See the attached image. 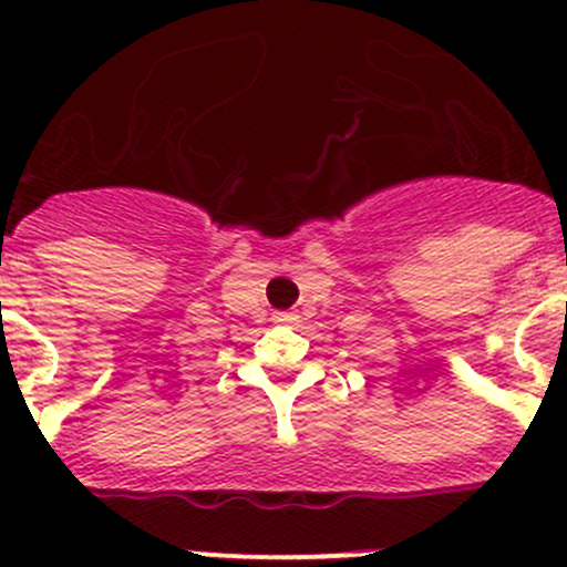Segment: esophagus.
<instances>
[{"label":"esophagus","mask_w":567,"mask_h":567,"mask_svg":"<svg viewBox=\"0 0 567 567\" xmlns=\"http://www.w3.org/2000/svg\"><path fill=\"white\" fill-rule=\"evenodd\" d=\"M271 320H274V323L293 326L296 320H299V315H293V312H274V315H271Z\"/></svg>","instance_id":"34e87169"}]
</instances>
